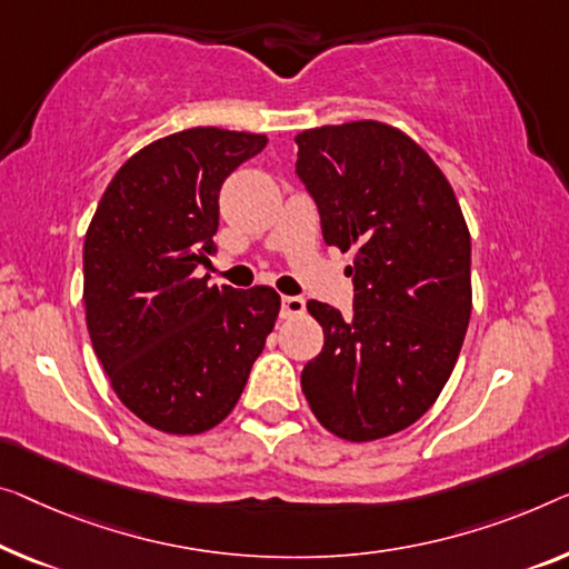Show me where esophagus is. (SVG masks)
<instances>
[{"instance_id":"obj_1","label":"esophagus","mask_w":569,"mask_h":569,"mask_svg":"<svg viewBox=\"0 0 569 569\" xmlns=\"http://www.w3.org/2000/svg\"><path fill=\"white\" fill-rule=\"evenodd\" d=\"M307 311V301L301 296H283L281 299V317L291 319V317H301Z\"/></svg>"}]
</instances>
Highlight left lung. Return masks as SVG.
I'll return each mask as SVG.
<instances>
[{"mask_svg":"<svg viewBox=\"0 0 569 569\" xmlns=\"http://www.w3.org/2000/svg\"><path fill=\"white\" fill-rule=\"evenodd\" d=\"M296 146L325 242L355 250L352 317L307 303L325 347L301 391L327 431L372 442L421 419L452 376L472 311L470 232L445 173L398 127L325 124Z\"/></svg>","mask_w":569,"mask_h":569,"instance_id":"1","label":"left lung"}]
</instances>
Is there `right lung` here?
Returning a JSON list of instances; mask_svg holds the SVG:
<instances>
[{"label":"right lung","mask_w":569,"mask_h":569,"mask_svg":"<svg viewBox=\"0 0 569 569\" xmlns=\"http://www.w3.org/2000/svg\"><path fill=\"white\" fill-rule=\"evenodd\" d=\"M256 132L191 127L150 142L109 181L83 242L91 345L114 393L166 435L230 417L281 311L270 286H209L219 189L258 156Z\"/></svg>","instance_id":"1"}]
</instances>
